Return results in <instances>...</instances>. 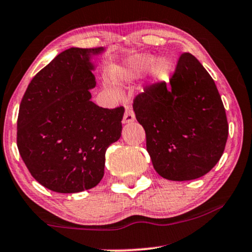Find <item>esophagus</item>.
Masks as SVG:
<instances>
[{
	"label": "esophagus",
	"mask_w": 252,
	"mask_h": 252,
	"mask_svg": "<svg viewBox=\"0 0 252 252\" xmlns=\"http://www.w3.org/2000/svg\"><path fill=\"white\" fill-rule=\"evenodd\" d=\"M134 120H135L134 112H133L132 108L127 107L125 114H124V118H123V124H131Z\"/></svg>",
	"instance_id": "34e87169"
}]
</instances>
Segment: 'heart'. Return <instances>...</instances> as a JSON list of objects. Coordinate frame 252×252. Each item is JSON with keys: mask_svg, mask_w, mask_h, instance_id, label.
Returning <instances> with one entry per match:
<instances>
[{"mask_svg": "<svg viewBox=\"0 0 252 252\" xmlns=\"http://www.w3.org/2000/svg\"><path fill=\"white\" fill-rule=\"evenodd\" d=\"M155 62V56L152 55H135L129 59L124 66V73L126 76L133 78L150 69ZM172 69V62L168 58H161L153 64L152 67V76L157 82L165 81L171 74Z\"/></svg>", "mask_w": 252, "mask_h": 252, "instance_id": "obj_1", "label": "heart"}]
</instances>
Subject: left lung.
<instances>
[{
	"mask_svg": "<svg viewBox=\"0 0 252 252\" xmlns=\"http://www.w3.org/2000/svg\"><path fill=\"white\" fill-rule=\"evenodd\" d=\"M170 85L145 88L134 100L135 118L159 176L174 182L200 178L225 149V109L215 81L190 53L180 55Z\"/></svg>",
	"mask_w": 252,
	"mask_h": 252,
	"instance_id": "left-lung-1",
	"label": "left lung"
}]
</instances>
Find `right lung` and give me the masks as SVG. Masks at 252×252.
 I'll return each mask as SVG.
<instances>
[{
	"instance_id": "right-lung-1",
	"label": "right lung",
	"mask_w": 252,
	"mask_h": 252,
	"mask_svg": "<svg viewBox=\"0 0 252 252\" xmlns=\"http://www.w3.org/2000/svg\"><path fill=\"white\" fill-rule=\"evenodd\" d=\"M105 48L63 50L32 78L20 105L17 147L36 182L59 193L100 183L105 153L121 137L124 108L91 101L93 58Z\"/></svg>"
}]
</instances>
